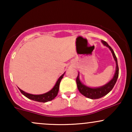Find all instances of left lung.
<instances>
[{"mask_svg":"<svg viewBox=\"0 0 132 132\" xmlns=\"http://www.w3.org/2000/svg\"><path fill=\"white\" fill-rule=\"evenodd\" d=\"M102 43L104 44L106 46L108 47L111 51L112 53L113 54V58H114L115 61L116 63V73H115L114 76L112 79L111 81L105 85L102 86V87H97V88H90V87H87V86H84L81 83L80 81L79 78V74L78 77L76 78V84L77 86H78V89L80 93L82 94L83 95L86 97L89 98V99H99V98L105 96L112 89H113V86L116 84L117 80L118 77H119V66H118V63L117 60V57L116 54L114 53V51L112 50V48L110 47L109 45L107 44V43L105 41L102 40Z\"/></svg>","mask_w":132,"mask_h":132,"instance_id":"left-lung-1","label":"left lung"}]
</instances>
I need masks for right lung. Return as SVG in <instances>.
<instances>
[{
  "label": "right lung",
  "instance_id": "1",
  "mask_svg": "<svg viewBox=\"0 0 132 132\" xmlns=\"http://www.w3.org/2000/svg\"><path fill=\"white\" fill-rule=\"evenodd\" d=\"M64 73L63 75L61 76L60 77V78L58 79L56 83L55 86H54L53 88L51 89V90H50L49 92H46V93L43 94H40V95H33V94H30L27 93V92H24L23 90H21L20 89H19L20 91L21 92V93L23 95H25V97L28 99L33 100V101H37V102H46L48 101H52L53 99H54V98L56 97V95L58 93L59 91V87H60V82H61V79L63 78V76H64Z\"/></svg>",
  "mask_w": 132,
  "mask_h": 132
}]
</instances>
